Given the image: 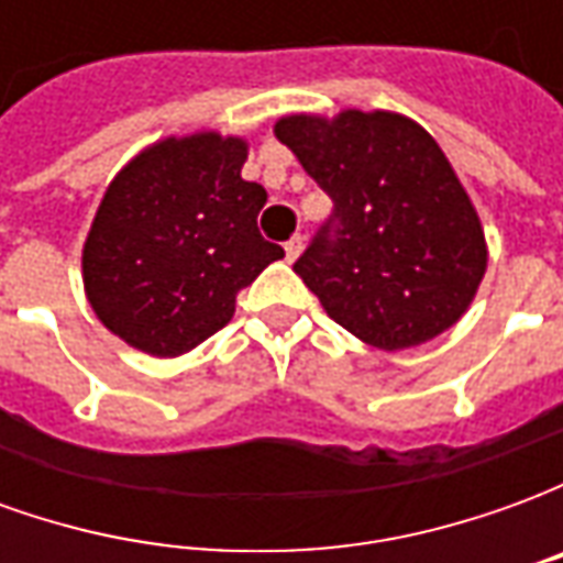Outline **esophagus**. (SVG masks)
I'll return each instance as SVG.
<instances>
[{
    "mask_svg": "<svg viewBox=\"0 0 563 563\" xmlns=\"http://www.w3.org/2000/svg\"><path fill=\"white\" fill-rule=\"evenodd\" d=\"M301 244H305V241H301V234H295V238H289V241L283 244V250H286V258H289V262H295V258H298V253H301Z\"/></svg>",
    "mask_w": 563,
    "mask_h": 563,
    "instance_id": "obj_1",
    "label": "esophagus"
}]
</instances>
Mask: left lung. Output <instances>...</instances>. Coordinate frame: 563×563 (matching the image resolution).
<instances>
[{
    "label": "left lung",
    "mask_w": 563,
    "mask_h": 563,
    "mask_svg": "<svg viewBox=\"0 0 563 563\" xmlns=\"http://www.w3.org/2000/svg\"><path fill=\"white\" fill-rule=\"evenodd\" d=\"M274 135L334 201L295 274L338 325L377 350H407L455 325L485 274L471 198L410 117L292 114Z\"/></svg>",
    "instance_id": "8db88e82"
}]
</instances>
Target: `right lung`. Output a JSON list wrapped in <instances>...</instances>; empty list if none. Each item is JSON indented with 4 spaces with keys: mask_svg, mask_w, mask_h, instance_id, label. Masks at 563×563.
Here are the masks:
<instances>
[{
    "mask_svg": "<svg viewBox=\"0 0 563 563\" xmlns=\"http://www.w3.org/2000/svg\"><path fill=\"white\" fill-rule=\"evenodd\" d=\"M246 141L198 132L117 174L84 244V289L104 329L174 358L232 319L238 292L283 246L258 234L265 186L241 177Z\"/></svg>",
    "mask_w": 563,
    "mask_h": 563,
    "instance_id": "obj_1",
    "label": "right lung"
}]
</instances>
